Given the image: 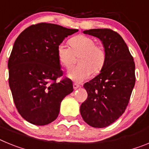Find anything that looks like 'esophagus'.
<instances>
[{"label":"esophagus","instance_id":"esophagus-1","mask_svg":"<svg viewBox=\"0 0 149 149\" xmlns=\"http://www.w3.org/2000/svg\"><path fill=\"white\" fill-rule=\"evenodd\" d=\"M73 87H74V89H78L79 87H81V86H80V85H78L77 84H76V83H74Z\"/></svg>","mask_w":149,"mask_h":149}]
</instances>
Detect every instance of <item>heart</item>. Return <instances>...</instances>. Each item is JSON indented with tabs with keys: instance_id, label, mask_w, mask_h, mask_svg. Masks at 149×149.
<instances>
[{
	"instance_id": "b5f03b06",
	"label": "heart",
	"mask_w": 149,
	"mask_h": 149,
	"mask_svg": "<svg viewBox=\"0 0 149 149\" xmlns=\"http://www.w3.org/2000/svg\"><path fill=\"white\" fill-rule=\"evenodd\" d=\"M71 47L61 43L57 47V56L60 63L66 69L75 63L79 56L80 65L74 67L68 73V77L77 83L86 81L94 73H99L106 61V51L104 45L96 44L93 38L78 35L70 39Z\"/></svg>"
}]
</instances>
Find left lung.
I'll return each instance as SVG.
<instances>
[{
  "mask_svg": "<svg viewBox=\"0 0 149 149\" xmlns=\"http://www.w3.org/2000/svg\"><path fill=\"white\" fill-rule=\"evenodd\" d=\"M84 33L101 39L106 51V61L99 74L84 84L88 96L80 111L89 125L105 127L119 119L128 104L136 81L135 64L118 33L107 28Z\"/></svg>",
  "mask_w": 149,
  "mask_h": 149,
  "instance_id": "1",
  "label": "left lung"
}]
</instances>
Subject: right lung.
Listing matches in <instances>:
<instances>
[{
  "instance_id": "right-lung-1",
  "label": "right lung",
  "mask_w": 149,
  "mask_h": 149,
  "mask_svg": "<svg viewBox=\"0 0 149 149\" xmlns=\"http://www.w3.org/2000/svg\"><path fill=\"white\" fill-rule=\"evenodd\" d=\"M48 23L26 28L15 40L9 61V84L18 112L26 121L45 125L57 118L60 104L73 91L63 74L57 47L65 37L77 32Z\"/></svg>"
}]
</instances>
